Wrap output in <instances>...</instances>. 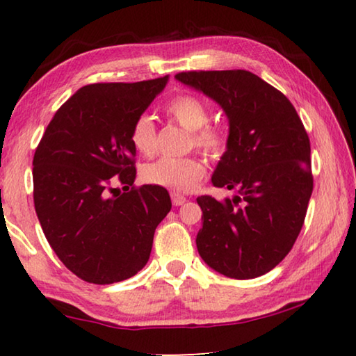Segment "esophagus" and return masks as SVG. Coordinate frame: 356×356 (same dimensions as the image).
<instances>
[{"instance_id":"1","label":"esophagus","mask_w":356,"mask_h":356,"mask_svg":"<svg viewBox=\"0 0 356 356\" xmlns=\"http://www.w3.org/2000/svg\"><path fill=\"white\" fill-rule=\"evenodd\" d=\"M171 201H172V206L179 207V206H182V204H185L186 197L182 196V195H179V193H176V191H172L171 193Z\"/></svg>"}]
</instances>
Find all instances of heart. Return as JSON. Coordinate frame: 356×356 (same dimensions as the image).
<instances>
[{"mask_svg": "<svg viewBox=\"0 0 356 356\" xmlns=\"http://www.w3.org/2000/svg\"><path fill=\"white\" fill-rule=\"evenodd\" d=\"M165 113L190 131V146L201 149L209 156H220L226 149V135L210 125L209 108L195 95H177L165 106ZM130 141L138 152L150 156L156 150V129L147 114L135 119L130 130ZM206 174V166L195 155L163 156L143 168V179L149 184L166 186L174 191H190Z\"/></svg>", "mask_w": 356, "mask_h": 356, "instance_id": "b5f03b06", "label": "heart"}]
</instances>
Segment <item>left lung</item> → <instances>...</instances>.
<instances>
[{"mask_svg":"<svg viewBox=\"0 0 356 356\" xmlns=\"http://www.w3.org/2000/svg\"><path fill=\"white\" fill-rule=\"evenodd\" d=\"M176 78L213 99L229 119L227 149L212 184L237 195L197 197V251L227 278H257L289 254L303 227L314 184L308 134L286 95L248 70Z\"/></svg>","mask_w":356,"mask_h":356,"instance_id":"8db88e82","label":"left lung"}]
</instances>
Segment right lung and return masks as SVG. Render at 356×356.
Masks as SVG:
<instances>
[{"instance_id": "right-lung-1", "label": "right lung", "mask_w": 356, "mask_h": 356, "mask_svg": "<svg viewBox=\"0 0 356 356\" xmlns=\"http://www.w3.org/2000/svg\"><path fill=\"white\" fill-rule=\"evenodd\" d=\"M166 81L161 76L78 89L35 149V213L59 261L83 281L113 284L140 272L156 226L171 210L163 186L134 185L136 149L130 141L135 119Z\"/></svg>"}]
</instances>
